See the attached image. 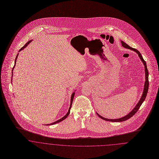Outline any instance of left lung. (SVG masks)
Here are the masks:
<instances>
[{
  "label": "left lung",
  "mask_w": 159,
  "mask_h": 159,
  "mask_svg": "<svg viewBox=\"0 0 159 159\" xmlns=\"http://www.w3.org/2000/svg\"><path fill=\"white\" fill-rule=\"evenodd\" d=\"M121 44H122V46L126 48V49H130L131 51H133L134 52H135L136 53L138 54L139 57H140V60H141L142 63H143L144 65V71H145V82H144V88H143V94H142V96H141V98L139 100V102L137 103V104L135 106V107L132 109V111H130V113H129L127 115H126L125 116H124L123 117H121L120 118H118V119H108V118H106L104 117H102V116H101L100 115H99L97 112V115L98 116L101 118V119L104 120H106L107 121H111V122H122V121H126L128 119L130 118L133 115H134L136 112L139 110V109L140 108V106H141L142 103L144 102V101L145 100V98L146 97V95H147V93H148V87H149V81H148V77H149V74H148V68H147V65H146V61L144 60L143 57L141 56V53H140V52L139 51H137L136 49H134L131 47H130L129 45H127L125 43H124L123 41H121Z\"/></svg>",
  "instance_id": "8db88e82"
}]
</instances>
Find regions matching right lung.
<instances>
[{
  "label": "right lung",
  "instance_id": "right-lung-1",
  "mask_svg": "<svg viewBox=\"0 0 159 159\" xmlns=\"http://www.w3.org/2000/svg\"><path fill=\"white\" fill-rule=\"evenodd\" d=\"M32 41V39H31V40H30L29 41H28L20 50H19V52H20V51H22V50H23L24 48H25L27 46H28V44H29V43H30V42ZM18 54L17 55V56H16V59H15V66H13V70H12V77H13V70H14V68H15V65H16V60H17V58H18ZM11 80H12V79H11ZM75 90L72 93V94H71V102H70V108H69V110H68V111L67 112V113L63 117V118H60V120H57V121H55V122H53V123H52L51 124H45L46 125H53V124H55L58 123H60V122H61V121H63L65 119H66V118H67V116L70 115V110H71V107H72V101H73V99H74V95H75Z\"/></svg>",
  "mask_w": 159,
  "mask_h": 159
}]
</instances>
